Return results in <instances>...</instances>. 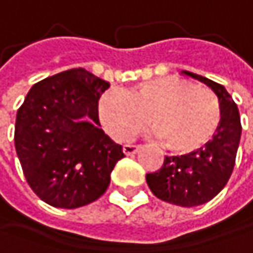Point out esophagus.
Returning a JSON list of instances; mask_svg holds the SVG:
<instances>
[{
  "label": "esophagus",
  "instance_id": "1",
  "mask_svg": "<svg viewBox=\"0 0 253 253\" xmlns=\"http://www.w3.org/2000/svg\"><path fill=\"white\" fill-rule=\"evenodd\" d=\"M138 149H140L138 144H125V146H124V153H125V155H132V153H135Z\"/></svg>",
  "mask_w": 253,
  "mask_h": 253
}]
</instances>
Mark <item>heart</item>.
<instances>
[{
    "instance_id": "obj_1",
    "label": "heart",
    "mask_w": 253,
    "mask_h": 253,
    "mask_svg": "<svg viewBox=\"0 0 253 253\" xmlns=\"http://www.w3.org/2000/svg\"><path fill=\"white\" fill-rule=\"evenodd\" d=\"M104 129L125 141L149 125L166 149L185 155L206 146L216 134L222 110L214 92L180 77H160L109 92L100 101Z\"/></svg>"
}]
</instances>
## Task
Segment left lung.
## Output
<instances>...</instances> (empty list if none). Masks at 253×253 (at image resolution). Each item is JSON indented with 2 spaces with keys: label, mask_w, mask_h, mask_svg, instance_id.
<instances>
[{
  "label": "left lung",
  "mask_w": 253,
  "mask_h": 253,
  "mask_svg": "<svg viewBox=\"0 0 253 253\" xmlns=\"http://www.w3.org/2000/svg\"><path fill=\"white\" fill-rule=\"evenodd\" d=\"M207 84L219 98L222 119L214 137L201 149L180 156H166L163 167L146 174V182L160 200L194 207L214 198L231 177L242 135L237 104L227 89L207 77L183 71Z\"/></svg>",
  "instance_id": "left-lung-1"
}]
</instances>
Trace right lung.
Wrapping results in <instances>:
<instances>
[{"instance_id": "right-lung-1", "label": "right lung", "mask_w": 253, "mask_h": 253, "mask_svg": "<svg viewBox=\"0 0 253 253\" xmlns=\"http://www.w3.org/2000/svg\"><path fill=\"white\" fill-rule=\"evenodd\" d=\"M109 83L84 68L47 77L17 110L14 146L31 186L44 203L76 209L98 200L125 156L100 128L98 100Z\"/></svg>"}]
</instances>
